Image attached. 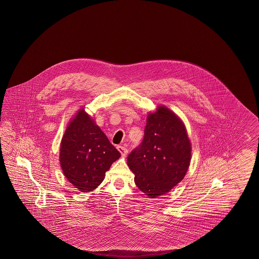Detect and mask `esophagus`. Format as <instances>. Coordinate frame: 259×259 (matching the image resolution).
I'll return each mask as SVG.
<instances>
[{
  "label": "esophagus",
  "mask_w": 259,
  "mask_h": 259,
  "mask_svg": "<svg viewBox=\"0 0 259 259\" xmlns=\"http://www.w3.org/2000/svg\"><path fill=\"white\" fill-rule=\"evenodd\" d=\"M117 148V150L119 151V153L121 154L122 156L124 157V156H126L127 154V149L125 148V147H123V146H117L116 147Z\"/></svg>",
  "instance_id": "obj_1"
}]
</instances>
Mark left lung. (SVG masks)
<instances>
[{
	"mask_svg": "<svg viewBox=\"0 0 259 259\" xmlns=\"http://www.w3.org/2000/svg\"><path fill=\"white\" fill-rule=\"evenodd\" d=\"M191 143L183 122L159 105L147 116L143 142L127 156L137 187L150 198L168 193L187 173Z\"/></svg>",
	"mask_w": 259,
	"mask_h": 259,
	"instance_id": "left-lung-1",
	"label": "left lung"
}]
</instances>
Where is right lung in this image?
<instances>
[{
	"label": "right lung",
	"instance_id": "obj_1",
	"mask_svg": "<svg viewBox=\"0 0 259 259\" xmlns=\"http://www.w3.org/2000/svg\"><path fill=\"white\" fill-rule=\"evenodd\" d=\"M120 155L83 108L69 122L62 138V170L68 182L82 193L98 187L105 172Z\"/></svg>",
	"mask_w": 259,
	"mask_h": 259
}]
</instances>
